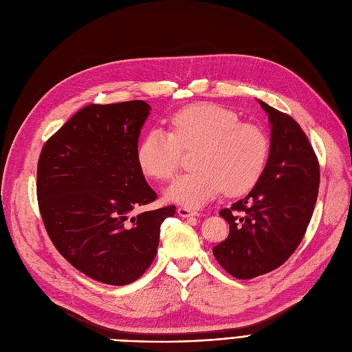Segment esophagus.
Returning <instances> with one entry per match:
<instances>
[{
  "mask_svg": "<svg viewBox=\"0 0 352 352\" xmlns=\"http://www.w3.org/2000/svg\"><path fill=\"white\" fill-rule=\"evenodd\" d=\"M177 213H179V216H182V217L197 216V212H196V210H190V209H188V208H179V209H177Z\"/></svg>",
  "mask_w": 352,
  "mask_h": 352,
  "instance_id": "obj_1",
  "label": "esophagus"
}]
</instances>
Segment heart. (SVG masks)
Wrapping results in <instances>:
<instances>
[{
	"instance_id": "obj_1",
	"label": "heart",
	"mask_w": 352,
	"mask_h": 352,
	"mask_svg": "<svg viewBox=\"0 0 352 352\" xmlns=\"http://www.w3.org/2000/svg\"><path fill=\"white\" fill-rule=\"evenodd\" d=\"M170 129L150 130L138 147L140 170L155 180H169L177 173L182 148H197L196 170L167 188L170 202L197 209L222 190L243 195L261 179L270 152L267 136L261 127L241 122L233 110L214 103L192 104L170 117Z\"/></svg>"
}]
</instances>
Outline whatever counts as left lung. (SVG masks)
Masks as SVG:
<instances>
[{
  "label": "left lung",
  "mask_w": 352,
  "mask_h": 352,
  "mask_svg": "<svg viewBox=\"0 0 352 352\" xmlns=\"http://www.w3.org/2000/svg\"><path fill=\"white\" fill-rule=\"evenodd\" d=\"M258 102L270 116V157L248 196L219 212L229 236L213 248L216 261L238 279L287 262L305 235L320 188V164L304 130L291 116Z\"/></svg>",
  "instance_id": "left-lung-1"
}]
</instances>
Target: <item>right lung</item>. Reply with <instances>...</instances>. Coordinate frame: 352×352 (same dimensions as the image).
<instances>
[{"label": "right lung", "instance_id": "obj_1", "mask_svg": "<svg viewBox=\"0 0 352 352\" xmlns=\"http://www.w3.org/2000/svg\"><path fill=\"white\" fill-rule=\"evenodd\" d=\"M143 100L89 104L50 138L38 159L37 199L45 230L76 270L127 285L152 265L173 205L131 214L157 195L138 163Z\"/></svg>", "mask_w": 352, "mask_h": 352}]
</instances>
